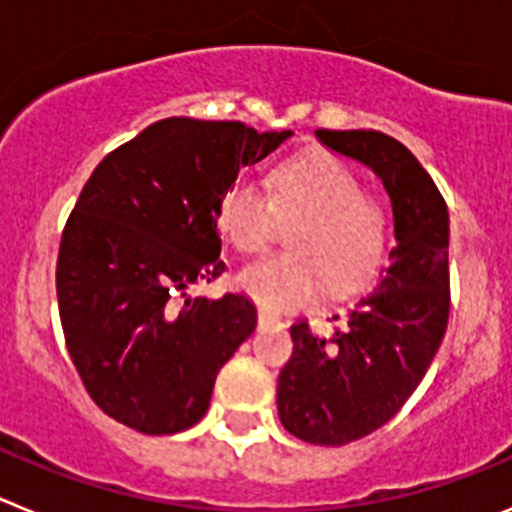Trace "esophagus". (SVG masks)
Masks as SVG:
<instances>
[{
	"label": "esophagus",
	"instance_id": "esophagus-1",
	"mask_svg": "<svg viewBox=\"0 0 512 512\" xmlns=\"http://www.w3.org/2000/svg\"><path fill=\"white\" fill-rule=\"evenodd\" d=\"M259 328H282V320H279L274 312L266 310V307H259Z\"/></svg>",
	"mask_w": 512,
	"mask_h": 512
}]
</instances>
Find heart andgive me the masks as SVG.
I'll return each instance as SVG.
<instances>
[{"label":"heart","instance_id":"obj_1","mask_svg":"<svg viewBox=\"0 0 512 512\" xmlns=\"http://www.w3.org/2000/svg\"><path fill=\"white\" fill-rule=\"evenodd\" d=\"M289 253L248 264L238 287L271 312L307 307L330 292H348L377 274L390 246V212L382 197L333 153L289 158L271 174V200L248 179L223 194L217 223L238 251L259 253L282 225Z\"/></svg>","mask_w":512,"mask_h":512}]
</instances>
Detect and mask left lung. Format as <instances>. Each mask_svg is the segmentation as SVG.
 Instances as JSON below:
<instances>
[{
    "instance_id": "1",
    "label": "left lung",
    "mask_w": 512,
    "mask_h": 512,
    "mask_svg": "<svg viewBox=\"0 0 512 512\" xmlns=\"http://www.w3.org/2000/svg\"><path fill=\"white\" fill-rule=\"evenodd\" d=\"M330 151L369 166L390 194L395 248L377 287L348 307L330 343L292 325L277 384L279 420L315 446L382 428L425 377L449 323V210L400 140L379 130H315ZM338 320V315H333Z\"/></svg>"
}]
</instances>
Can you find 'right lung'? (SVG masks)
<instances>
[{
	"label": "right lung",
	"mask_w": 512,
	"mask_h": 512,
	"mask_svg": "<svg viewBox=\"0 0 512 512\" xmlns=\"http://www.w3.org/2000/svg\"><path fill=\"white\" fill-rule=\"evenodd\" d=\"M292 130L166 117L99 161L61 235L58 312L89 397L148 436L192 428L256 328L243 295L189 297L225 271L217 207Z\"/></svg>",
	"instance_id": "obj_1"
}]
</instances>
